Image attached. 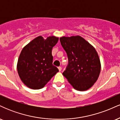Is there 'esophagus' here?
I'll return each instance as SVG.
<instances>
[{"label":"esophagus","instance_id":"obj_1","mask_svg":"<svg viewBox=\"0 0 120 120\" xmlns=\"http://www.w3.org/2000/svg\"><path fill=\"white\" fill-rule=\"evenodd\" d=\"M58 69H59V71H61V69H62V68L61 67H58Z\"/></svg>","mask_w":120,"mask_h":120}]
</instances>
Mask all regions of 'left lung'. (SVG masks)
Here are the masks:
<instances>
[{
    "label": "left lung",
    "instance_id": "obj_1",
    "mask_svg": "<svg viewBox=\"0 0 120 120\" xmlns=\"http://www.w3.org/2000/svg\"><path fill=\"white\" fill-rule=\"evenodd\" d=\"M60 41L68 58V66L63 75L75 90H88L97 81L101 70L96 49L79 35L63 37Z\"/></svg>",
    "mask_w": 120,
    "mask_h": 120
}]
</instances>
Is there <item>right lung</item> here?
I'll return each mask as SVG.
<instances>
[{"label": "right lung", "mask_w": 120, "mask_h": 120, "mask_svg": "<svg viewBox=\"0 0 120 120\" xmlns=\"http://www.w3.org/2000/svg\"><path fill=\"white\" fill-rule=\"evenodd\" d=\"M59 38L50 36L45 39L39 36L23 48L18 59L17 69L21 80L31 89H40L58 72L53 65L52 49Z\"/></svg>", "instance_id": "obj_1"}]
</instances>
